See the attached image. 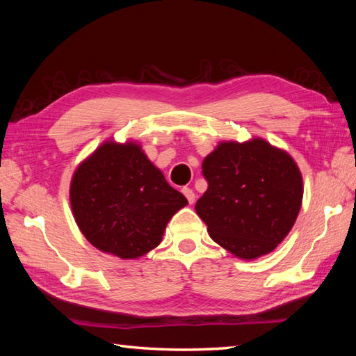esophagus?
<instances>
[{"mask_svg": "<svg viewBox=\"0 0 356 356\" xmlns=\"http://www.w3.org/2000/svg\"><path fill=\"white\" fill-rule=\"evenodd\" d=\"M182 193L185 194V197L188 199V202H190V203H194V200H195V194H194V191L191 190V188H184Z\"/></svg>", "mask_w": 356, "mask_h": 356, "instance_id": "34e87169", "label": "esophagus"}]
</instances>
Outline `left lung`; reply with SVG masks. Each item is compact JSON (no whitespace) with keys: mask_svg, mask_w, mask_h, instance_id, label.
Listing matches in <instances>:
<instances>
[{"mask_svg":"<svg viewBox=\"0 0 356 356\" xmlns=\"http://www.w3.org/2000/svg\"><path fill=\"white\" fill-rule=\"evenodd\" d=\"M208 190L195 203L217 245L241 260L274 251L303 202L298 165L261 138L223 140L202 163Z\"/></svg>","mask_w":356,"mask_h":356,"instance_id":"left-lung-1","label":"left lung"}]
</instances>
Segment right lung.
Segmentation results:
<instances>
[{"mask_svg": "<svg viewBox=\"0 0 356 356\" xmlns=\"http://www.w3.org/2000/svg\"><path fill=\"white\" fill-rule=\"evenodd\" d=\"M73 217L96 249L134 260L162 241L171 217L188 205L138 142L101 143L74 170Z\"/></svg>", "mask_w": 356, "mask_h": 356, "instance_id": "right-lung-1", "label": "right lung"}]
</instances>
